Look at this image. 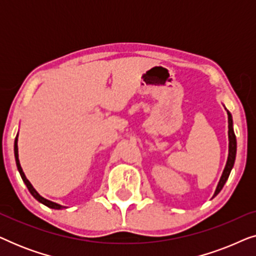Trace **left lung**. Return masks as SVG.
Listing matches in <instances>:
<instances>
[{
  "label": "left lung",
  "mask_w": 256,
  "mask_h": 256,
  "mask_svg": "<svg viewBox=\"0 0 256 256\" xmlns=\"http://www.w3.org/2000/svg\"><path fill=\"white\" fill-rule=\"evenodd\" d=\"M227 115H228V157H227L225 169H224V171H222V177H220L218 185H216V188L214 191V194H213V197H216V196L218 194L220 191H222V188H224V185H225L226 180H228L230 170L233 169L234 162H236V134H234V130H233L232 115H230L228 110H227Z\"/></svg>",
  "instance_id": "left-lung-1"
}]
</instances>
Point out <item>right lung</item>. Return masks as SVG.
<instances>
[{
	"label": "right lung",
	"instance_id": "add662e5",
	"mask_svg": "<svg viewBox=\"0 0 256 256\" xmlns=\"http://www.w3.org/2000/svg\"><path fill=\"white\" fill-rule=\"evenodd\" d=\"M17 141H18V134H17L16 138H15V144H14V152H15V160H16V166H17V169H18L20 177H22L23 182H24V183H26V185L28 190H29V191H30V194L34 196V199H37L38 202H42V204L45 205V206H48V208H54V210H62V208H65V206H62V205L57 204V202H51V200H48V199H45L44 197H42V196H40V194H38V192H37L36 190H34V188L32 186V185H31L30 182L28 180V178L26 177V174H24V172H23L22 166H20V160H18V146H17Z\"/></svg>",
	"mask_w": 256,
	"mask_h": 256
}]
</instances>
